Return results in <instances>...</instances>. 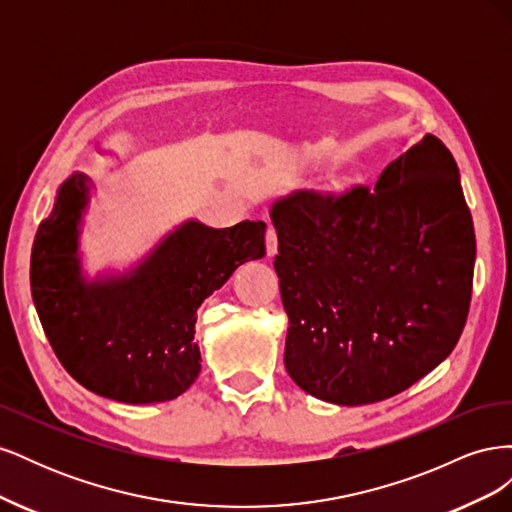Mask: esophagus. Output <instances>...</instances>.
Listing matches in <instances>:
<instances>
[{
  "label": "esophagus",
  "instance_id": "1",
  "mask_svg": "<svg viewBox=\"0 0 512 512\" xmlns=\"http://www.w3.org/2000/svg\"><path fill=\"white\" fill-rule=\"evenodd\" d=\"M265 245H267V256H275V252H277V232H275L273 226H267Z\"/></svg>",
  "mask_w": 512,
  "mask_h": 512
}]
</instances>
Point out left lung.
Wrapping results in <instances>:
<instances>
[{
    "instance_id": "1",
    "label": "left lung",
    "mask_w": 512,
    "mask_h": 512,
    "mask_svg": "<svg viewBox=\"0 0 512 512\" xmlns=\"http://www.w3.org/2000/svg\"><path fill=\"white\" fill-rule=\"evenodd\" d=\"M288 314L284 365L339 406L389 399L427 376L466 327L476 237L459 168L440 138L374 188L301 190L271 209Z\"/></svg>"
}]
</instances>
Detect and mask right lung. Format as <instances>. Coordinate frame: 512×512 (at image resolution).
<instances>
[{
  "instance_id": "1",
  "label": "right lung",
  "mask_w": 512,
  "mask_h": 512,
  "mask_svg": "<svg viewBox=\"0 0 512 512\" xmlns=\"http://www.w3.org/2000/svg\"><path fill=\"white\" fill-rule=\"evenodd\" d=\"M85 175L57 190L36 232L29 282L59 363L85 389L123 404L168 401L200 371L196 309L245 260L265 256V222H185L134 271L87 282L79 258Z\"/></svg>"
}]
</instances>
